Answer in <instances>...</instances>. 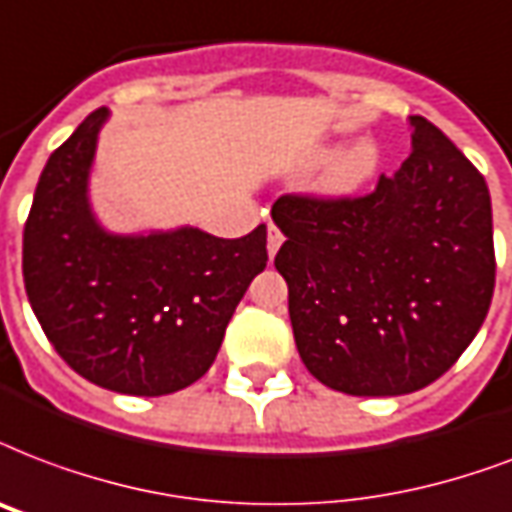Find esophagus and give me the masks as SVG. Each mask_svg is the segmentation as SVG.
I'll return each mask as SVG.
<instances>
[{"instance_id":"obj_1","label":"esophagus","mask_w":512,"mask_h":512,"mask_svg":"<svg viewBox=\"0 0 512 512\" xmlns=\"http://www.w3.org/2000/svg\"><path fill=\"white\" fill-rule=\"evenodd\" d=\"M284 241V233L276 225H268V255H276L279 252V247H282Z\"/></svg>"}]
</instances>
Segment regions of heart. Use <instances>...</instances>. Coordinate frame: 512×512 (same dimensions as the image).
Here are the masks:
<instances>
[{
    "label": "heart",
    "mask_w": 512,
    "mask_h": 512,
    "mask_svg": "<svg viewBox=\"0 0 512 512\" xmlns=\"http://www.w3.org/2000/svg\"><path fill=\"white\" fill-rule=\"evenodd\" d=\"M327 163L325 171V190L333 195H351L368 185L370 179L376 177L381 169V147L376 139L360 136L343 144L341 150L327 152L322 150L314 158V163Z\"/></svg>",
    "instance_id": "b5f03b06"
}]
</instances>
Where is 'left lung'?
<instances>
[{"mask_svg": "<svg viewBox=\"0 0 512 512\" xmlns=\"http://www.w3.org/2000/svg\"><path fill=\"white\" fill-rule=\"evenodd\" d=\"M362 198L282 195L273 260L308 373L357 397L411 395L473 343L494 295L486 179L438 126Z\"/></svg>", "mask_w": 512, "mask_h": 512, "instance_id": "1", "label": "left lung"}]
</instances>
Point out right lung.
Segmentation results:
<instances>
[{
    "label": "right lung",
    "instance_id": "1",
    "mask_svg": "<svg viewBox=\"0 0 512 512\" xmlns=\"http://www.w3.org/2000/svg\"><path fill=\"white\" fill-rule=\"evenodd\" d=\"M109 109L85 117L39 174L23 228V284L64 362L109 392L161 397L212 368L233 311L268 263L265 225L109 233L88 198Z\"/></svg>",
    "mask_w": 512,
    "mask_h": 512
}]
</instances>
